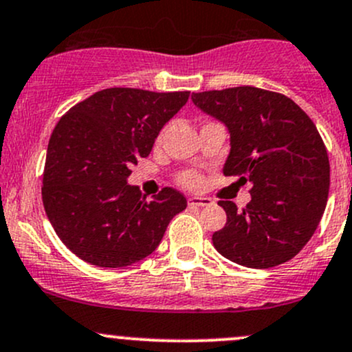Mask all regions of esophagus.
Returning <instances> with one entry per match:
<instances>
[{
    "label": "esophagus",
    "instance_id": "esophagus-1",
    "mask_svg": "<svg viewBox=\"0 0 352 352\" xmlns=\"http://www.w3.org/2000/svg\"><path fill=\"white\" fill-rule=\"evenodd\" d=\"M188 203H190L191 206H208L212 205L213 201L206 197H191L190 200H188Z\"/></svg>",
    "mask_w": 352,
    "mask_h": 352
}]
</instances>
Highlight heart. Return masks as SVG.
<instances>
[{
    "label": "heart",
    "instance_id": "b5f03b06",
    "mask_svg": "<svg viewBox=\"0 0 352 352\" xmlns=\"http://www.w3.org/2000/svg\"><path fill=\"white\" fill-rule=\"evenodd\" d=\"M179 181H181V184H183V186L190 188V190H197V188H200L201 183H203L201 176L198 175L197 171H184L183 175H181Z\"/></svg>",
    "mask_w": 352,
    "mask_h": 352
}]
</instances>
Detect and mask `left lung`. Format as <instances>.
<instances>
[{"mask_svg":"<svg viewBox=\"0 0 352 352\" xmlns=\"http://www.w3.org/2000/svg\"><path fill=\"white\" fill-rule=\"evenodd\" d=\"M227 126L223 175L251 183V201L237 212L220 200L227 223L212 235L223 257L266 270L295 257L318 227L329 197L327 149L309 115L288 96L254 86L191 95Z\"/></svg>","mask_w":352,"mask_h":352,"instance_id":"1","label":"left lung"}]
</instances>
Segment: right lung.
<instances>
[{
    "mask_svg": "<svg viewBox=\"0 0 352 352\" xmlns=\"http://www.w3.org/2000/svg\"><path fill=\"white\" fill-rule=\"evenodd\" d=\"M188 98L190 91L108 88L60 118L47 147L42 201L69 251L100 267L130 266L155 251L186 198L162 188L146 201L126 177Z\"/></svg>",
    "mask_w": 352,
    "mask_h": 352,
    "instance_id": "obj_1",
    "label": "right lung"
}]
</instances>
